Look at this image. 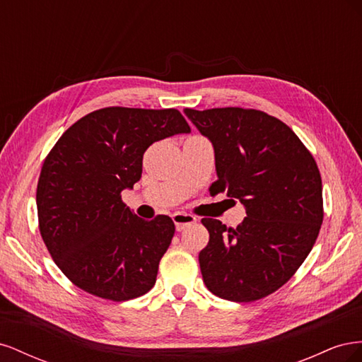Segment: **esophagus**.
Segmentation results:
<instances>
[{"label":"esophagus","mask_w":362,"mask_h":362,"mask_svg":"<svg viewBox=\"0 0 362 362\" xmlns=\"http://www.w3.org/2000/svg\"><path fill=\"white\" fill-rule=\"evenodd\" d=\"M172 221L175 223V226H177V231H182L184 228H187L189 225L194 223L196 222V217L192 216V214H187V213H173L172 214Z\"/></svg>","instance_id":"esophagus-1"}]
</instances>
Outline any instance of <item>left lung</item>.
I'll return each instance as SVG.
<instances>
[{
  "mask_svg": "<svg viewBox=\"0 0 362 362\" xmlns=\"http://www.w3.org/2000/svg\"><path fill=\"white\" fill-rule=\"evenodd\" d=\"M214 148L217 181L246 208L226 228L202 218L210 233L199 252L206 288L233 302H254L281 288L311 252L323 222L322 177L311 152L279 119L254 108H185Z\"/></svg>",
  "mask_w": 362,
  "mask_h": 362,
  "instance_id": "1",
  "label": "left lung"
}]
</instances>
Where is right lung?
<instances>
[{
  "mask_svg": "<svg viewBox=\"0 0 362 362\" xmlns=\"http://www.w3.org/2000/svg\"><path fill=\"white\" fill-rule=\"evenodd\" d=\"M190 133L175 108L107 107L64 131L40 170L39 229L54 262L76 287L124 302L154 287L175 234L169 216L137 217L122 201L141 177L145 151Z\"/></svg>",
  "mask_w": 362,
  "mask_h": 362,
  "instance_id": "obj_1",
  "label": "right lung"
}]
</instances>
